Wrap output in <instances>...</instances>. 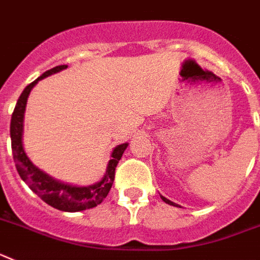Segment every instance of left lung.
<instances>
[{"mask_svg":"<svg viewBox=\"0 0 260 260\" xmlns=\"http://www.w3.org/2000/svg\"><path fill=\"white\" fill-rule=\"evenodd\" d=\"M161 197V200L164 201V202H167V204H169V205H172V206H177V205L174 204V202H172V201H169L168 200V198H165V197H162V196H160Z\"/></svg>","mask_w":260,"mask_h":260,"instance_id":"left-lung-1","label":"left lung"}]
</instances>
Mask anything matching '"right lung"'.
I'll list each match as a JSON object with an SVG mask.
<instances>
[{"label":"right lung","instance_id":"add662e5","mask_svg":"<svg viewBox=\"0 0 260 260\" xmlns=\"http://www.w3.org/2000/svg\"><path fill=\"white\" fill-rule=\"evenodd\" d=\"M64 69H67V64H60L51 70H47L45 74L39 76L38 79L30 83L29 86H26L18 102L15 104L14 111H13L12 121H10V139H12V152L17 172L26 184L29 185L30 189L52 208L62 211L75 213V211H82L86 209H92L103 202V200L112 187L113 180H115V169L123 156L124 150L128 147V143L117 145L113 149L112 154H111L112 158L108 162L104 177L99 182L89 185V186H74V185L59 182L43 173L29 160L22 144L23 115H25L26 102H27L29 93L32 87L38 83V80L52 75V74L59 73Z\"/></svg>","mask_w":260,"mask_h":260}]
</instances>
